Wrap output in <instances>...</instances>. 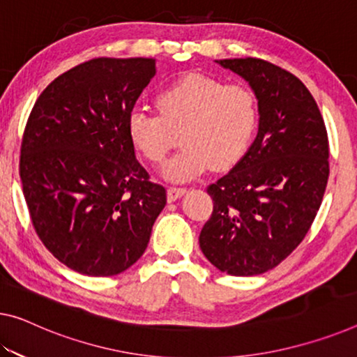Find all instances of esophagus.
<instances>
[{
  "mask_svg": "<svg viewBox=\"0 0 357 357\" xmlns=\"http://www.w3.org/2000/svg\"><path fill=\"white\" fill-rule=\"evenodd\" d=\"M186 193V188H183V186H169L167 188V199L169 201H175L178 199L180 196H183Z\"/></svg>",
  "mask_w": 357,
  "mask_h": 357,
  "instance_id": "34e87169",
  "label": "esophagus"
}]
</instances>
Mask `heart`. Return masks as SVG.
Here are the masks:
<instances>
[{"label": "heart", "mask_w": 357, "mask_h": 357, "mask_svg": "<svg viewBox=\"0 0 357 357\" xmlns=\"http://www.w3.org/2000/svg\"><path fill=\"white\" fill-rule=\"evenodd\" d=\"M158 113L137 108L128 132L134 146L153 164H161L177 142L182 148L164 167L171 180H190L206 171L238 162L259 124V100L244 84H225L211 76L190 73L156 98Z\"/></svg>", "instance_id": "b5f03b06"}]
</instances>
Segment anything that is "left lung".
Listing matches in <instances>:
<instances>
[{
  "label": "left lung",
  "instance_id": "8db88e82",
  "mask_svg": "<svg viewBox=\"0 0 357 357\" xmlns=\"http://www.w3.org/2000/svg\"><path fill=\"white\" fill-rule=\"evenodd\" d=\"M248 81L259 132L236 166L207 186L213 211L199 234L206 259L231 276H255L286 260L310 231L328 178L319 107L297 76L266 60H217Z\"/></svg>",
  "mask_w": 357,
  "mask_h": 357
}]
</instances>
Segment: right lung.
<instances>
[{"label": "right lung", "mask_w": 357, "mask_h": 357, "mask_svg": "<svg viewBox=\"0 0 357 357\" xmlns=\"http://www.w3.org/2000/svg\"><path fill=\"white\" fill-rule=\"evenodd\" d=\"M156 60L98 57L49 84L26 121L19 174L31 225L70 270L114 276L144 255L166 188L137 161L128 121Z\"/></svg>", "instance_id": "add662e5"}]
</instances>
